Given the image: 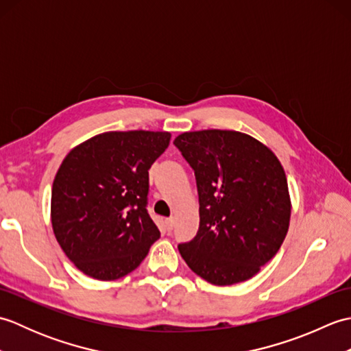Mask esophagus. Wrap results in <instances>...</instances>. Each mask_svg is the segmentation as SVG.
Instances as JSON below:
<instances>
[{"label": "esophagus", "instance_id": "34e87169", "mask_svg": "<svg viewBox=\"0 0 351 351\" xmlns=\"http://www.w3.org/2000/svg\"><path fill=\"white\" fill-rule=\"evenodd\" d=\"M166 228H167V230H171L175 228V219L173 217H170V219L166 220Z\"/></svg>", "mask_w": 351, "mask_h": 351}]
</instances>
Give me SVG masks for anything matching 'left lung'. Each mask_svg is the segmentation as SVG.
<instances>
[{
  "label": "left lung",
  "instance_id": "1",
  "mask_svg": "<svg viewBox=\"0 0 351 351\" xmlns=\"http://www.w3.org/2000/svg\"><path fill=\"white\" fill-rule=\"evenodd\" d=\"M175 146L195 170L199 230L178 245L185 263L213 285L259 273L285 240L291 197L287 175L270 147L230 130L184 132Z\"/></svg>",
  "mask_w": 351,
  "mask_h": 351
}]
</instances>
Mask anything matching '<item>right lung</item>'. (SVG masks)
<instances>
[{
    "label": "right lung",
    "mask_w": 351,
    "mask_h": 351,
    "mask_svg": "<svg viewBox=\"0 0 351 351\" xmlns=\"http://www.w3.org/2000/svg\"><path fill=\"white\" fill-rule=\"evenodd\" d=\"M167 131H108L64 156L51 193L58 244L98 280L131 273L160 238L146 204L149 169L170 143Z\"/></svg>",
    "instance_id": "obj_1"
}]
</instances>
